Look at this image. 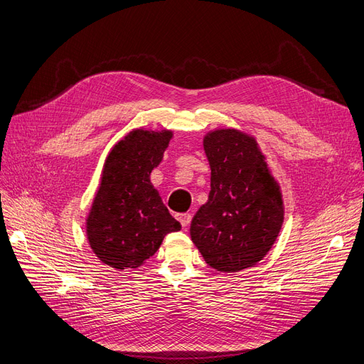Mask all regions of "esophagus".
Listing matches in <instances>:
<instances>
[{"mask_svg": "<svg viewBox=\"0 0 364 364\" xmlns=\"http://www.w3.org/2000/svg\"><path fill=\"white\" fill-rule=\"evenodd\" d=\"M175 218H177V220L181 223L183 228H187L192 220V214L191 213H178Z\"/></svg>", "mask_w": 364, "mask_h": 364, "instance_id": "obj_1", "label": "esophagus"}]
</instances>
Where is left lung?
Wrapping results in <instances>:
<instances>
[{"mask_svg":"<svg viewBox=\"0 0 364 364\" xmlns=\"http://www.w3.org/2000/svg\"><path fill=\"white\" fill-rule=\"evenodd\" d=\"M204 150L211 191L195 214L191 235L210 267L235 273L272 249L284 222V204L253 138L222 129L207 134Z\"/></svg>","mask_w":364,"mask_h":364,"instance_id":"1","label":"left lung"}]
</instances>
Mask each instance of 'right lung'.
<instances>
[{
  "instance_id": "1",
  "label": "right lung",
  "mask_w": 364,
  "mask_h": 364,
  "mask_svg": "<svg viewBox=\"0 0 364 364\" xmlns=\"http://www.w3.org/2000/svg\"><path fill=\"white\" fill-rule=\"evenodd\" d=\"M171 138L169 130L136 129L105 161L87 235L97 258L117 270L138 268L153 257L166 234L181 230L150 183Z\"/></svg>"
}]
</instances>
